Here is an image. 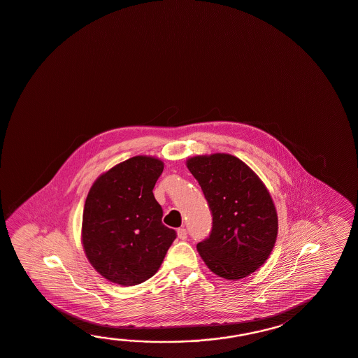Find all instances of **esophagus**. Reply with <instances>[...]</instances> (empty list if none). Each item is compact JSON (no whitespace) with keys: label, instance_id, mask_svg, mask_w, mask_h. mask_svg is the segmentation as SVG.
I'll use <instances>...</instances> for the list:
<instances>
[{"label":"esophagus","instance_id":"1","mask_svg":"<svg viewBox=\"0 0 358 358\" xmlns=\"http://www.w3.org/2000/svg\"><path fill=\"white\" fill-rule=\"evenodd\" d=\"M176 234H178V238H180V240H187V231H185L184 228H178Z\"/></svg>","mask_w":358,"mask_h":358}]
</instances>
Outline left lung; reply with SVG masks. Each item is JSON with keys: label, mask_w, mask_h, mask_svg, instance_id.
Returning a JSON list of instances; mask_svg holds the SVG:
<instances>
[{"label": "left lung", "mask_w": 358, "mask_h": 358, "mask_svg": "<svg viewBox=\"0 0 358 358\" xmlns=\"http://www.w3.org/2000/svg\"><path fill=\"white\" fill-rule=\"evenodd\" d=\"M213 214V231L197 251L216 275L237 281L254 273L275 248L278 217L266 184L240 158L213 153L188 158Z\"/></svg>", "instance_id": "left-lung-1"}]
</instances>
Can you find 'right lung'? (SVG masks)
<instances>
[{
	"label": "right lung",
	"mask_w": 358,
	"mask_h": 358,
	"mask_svg": "<svg viewBox=\"0 0 358 358\" xmlns=\"http://www.w3.org/2000/svg\"><path fill=\"white\" fill-rule=\"evenodd\" d=\"M164 162L135 156L94 182L85 201L81 241L94 269L110 282L134 286L158 271L176 237L162 224L153 188Z\"/></svg>",
	"instance_id": "obj_1"
}]
</instances>
